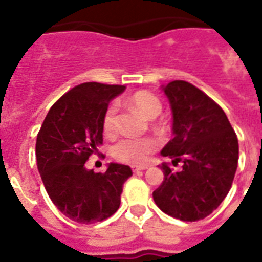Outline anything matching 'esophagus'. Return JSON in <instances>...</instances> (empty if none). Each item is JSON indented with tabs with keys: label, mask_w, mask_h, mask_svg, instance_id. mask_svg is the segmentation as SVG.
Segmentation results:
<instances>
[{
	"label": "esophagus",
	"mask_w": 262,
	"mask_h": 262,
	"mask_svg": "<svg viewBox=\"0 0 262 262\" xmlns=\"http://www.w3.org/2000/svg\"><path fill=\"white\" fill-rule=\"evenodd\" d=\"M148 166L147 164H133L132 166V170L135 172H139V171H143V170H147Z\"/></svg>",
	"instance_id": "1"
}]
</instances>
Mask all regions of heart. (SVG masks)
Listing matches in <instances>:
<instances>
[{
	"instance_id": "b5f03b06",
	"label": "heart",
	"mask_w": 262,
	"mask_h": 262,
	"mask_svg": "<svg viewBox=\"0 0 262 262\" xmlns=\"http://www.w3.org/2000/svg\"><path fill=\"white\" fill-rule=\"evenodd\" d=\"M129 104L139 111L140 114L152 119L158 117L162 111V103L155 95L141 91L136 92L129 98ZM115 117L117 106L111 104L107 108L103 118V129L106 133H113L115 130ZM158 148V140L154 137H125L119 140L113 148V156L119 162L125 163H141Z\"/></svg>"
}]
</instances>
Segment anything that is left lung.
Here are the masks:
<instances>
[{
  "instance_id": "obj_1",
  "label": "left lung",
  "mask_w": 262,
  "mask_h": 262,
  "mask_svg": "<svg viewBox=\"0 0 262 262\" xmlns=\"http://www.w3.org/2000/svg\"><path fill=\"white\" fill-rule=\"evenodd\" d=\"M172 114V140L162 149L182 170L162 164L164 181L154 201L167 215L197 222L211 215L231 189L238 167V139L227 115L203 91L175 80L162 85Z\"/></svg>"
}]
</instances>
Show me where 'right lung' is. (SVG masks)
I'll return each instance as SVG.
<instances>
[{"label":"right lung","mask_w":262,"mask_h":262,"mask_svg":"<svg viewBox=\"0 0 262 262\" xmlns=\"http://www.w3.org/2000/svg\"><path fill=\"white\" fill-rule=\"evenodd\" d=\"M125 85L84 83L53 104L36 137V162L53 204L71 220L91 224L114 215L121 204L129 166L110 163L94 172L85 162L103 143V118L108 103Z\"/></svg>","instance_id":"add662e5"}]
</instances>
